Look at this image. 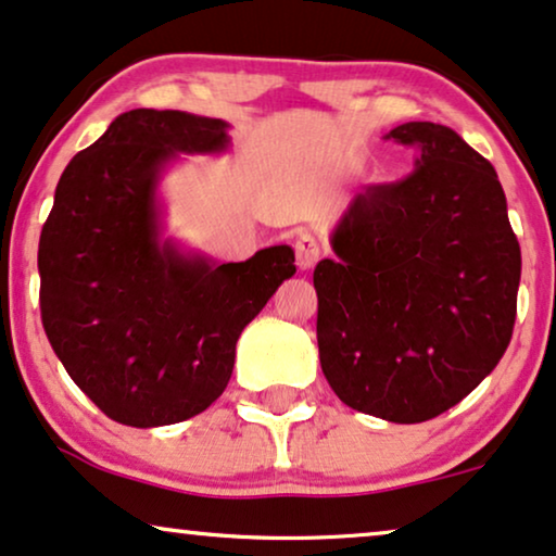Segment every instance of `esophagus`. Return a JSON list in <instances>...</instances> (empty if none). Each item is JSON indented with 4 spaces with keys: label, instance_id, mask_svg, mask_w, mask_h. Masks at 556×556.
<instances>
[{
    "label": "esophagus",
    "instance_id": "34e87169",
    "mask_svg": "<svg viewBox=\"0 0 556 556\" xmlns=\"http://www.w3.org/2000/svg\"><path fill=\"white\" fill-rule=\"evenodd\" d=\"M294 254H298L300 269H309V266H315L317 258H320V241H317L315 236L302 233L298 236V241H294Z\"/></svg>",
    "mask_w": 556,
    "mask_h": 556
}]
</instances>
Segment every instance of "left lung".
Masks as SVG:
<instances>
[{"label": "left lung", "mask_w": 556, "mask_h": 556, "mask_svg": "<svg viewBox=\"0 0 556 556\" xmlns=\"http://www.w3.org/2000/svg\"><path fill=\"white\" fill-rule=\"evenodd\" d=\"M414 173L355 192L315 266L330 389L371 417L417 425L463 402L506 353L521 249L493 165L453 129L409 122Z\"/></svg>", "instance_id": "8db88e82"}]
</instances>
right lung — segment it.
Returning a JSON list of instances; mask_svg holds the SVG:
<instances>
[{
	"instance_id": "add662e5",
	"label": "right lung",
	"mask_w": 556,
	"mask_h": 556,
	"mask_svg": "<svg viewBox=\"0 0 556 556\" xmlns=\"http://www.w3.org/2000/svg\"><path fill=\"white\" fill-rule=\"evenodd\" d=\"M231 124L135 109L63 169L37 269L48 340L114 421L162 427L224 394L236 340L290 279L287 243L220 264L165 236L162 177L180 154H220Z\"/></svg>"
}]
</instances>
